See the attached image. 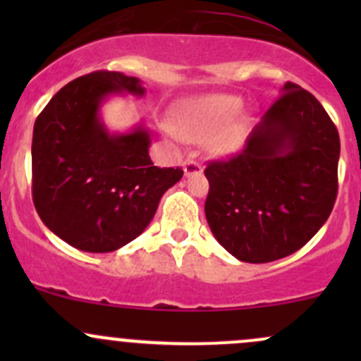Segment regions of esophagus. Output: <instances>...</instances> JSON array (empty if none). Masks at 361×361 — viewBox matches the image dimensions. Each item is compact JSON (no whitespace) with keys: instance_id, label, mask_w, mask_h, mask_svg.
<instances>
[{"instance_id":"esophagus-1","label":"esophagus","mask_w":361,"mask_h":361,"mask_svg":"<svg viewBox=\"0 0 361 361\" xmlns=\"http://www.w3.org/2000/svg\"><path fill=\"white\" fill-rule=\"evenodd\" d=\"M183 171L185 176H192V174H201L202 173V166L194 159H188L187 162L183 164Z\"/></svg>"}]
</instances>
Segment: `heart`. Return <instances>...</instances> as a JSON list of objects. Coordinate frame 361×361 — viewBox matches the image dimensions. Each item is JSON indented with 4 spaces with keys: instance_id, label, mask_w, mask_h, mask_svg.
I'll use <instances>...</instances> for the list:
<instances>
[{
    "instance_id": "heart-1",
    "label": "heart",
    "mask_w": 361,
    "mask_h": 361,
    "mask_svg": "<svg viewBox=\"0 0 361 361\" xmlns=\"http://www.w3.org/2000/svg\"><path fill=\"white\" fill-rule=\"evenodd\" d=\"M243 99L232 94H211L185 103L178 110V127L164 123V130L178 143L211 138V147L228 154L241 147L245 140V122L238 118Z\"/></svg>"
}]
</instances>
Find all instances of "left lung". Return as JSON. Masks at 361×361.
<instances>
[{"instance_id":"8db88e82","label":"left lung","mask_w":361,"mask_h":361,"mask_svg":"<svg viewBox=\"0 0 361 361\" xmlns=\"http://www.w3.org/2000/svg\"><path fill=\"white\" fill-rule=\"evenodd\" d=\"M341 141L318 99L286 82L245 148L204 169L207 224L238 260L265 264L300 250L337 197Z\"/></svg>"}]
</instances>
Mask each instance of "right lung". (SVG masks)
<instances>
[{"mask_svg": "<svg viewBox=\"0 0 361 361\" xmlns=\"http://www.w3.org/2000/svg\"><path fill=\"white\" fill-rule=\"evenodd\" d=\"M143 96L136 76L94 71L64 85L32 129V202L43 224L89 253L115 251L136 239L160 197L181 180V167L154 166L143 127L110 134L99 106L110 94Z\"/></svg>", "mask_w": 361, "mask_h": 361, "instance_id": "obj_1", "label": "right lung"}]
</instances>
